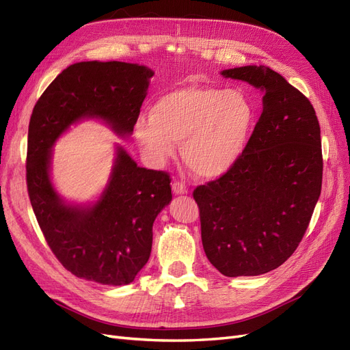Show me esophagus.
I'll use <instances>...</instances> for the list:
<instances>
[{
  "label": "esophagus",
  "mask_w": 350,
  "mask_h": 350,
  "mask_svg": "<svg viewBox=\"0 0 350 350\" xmlns=\"http://www.w3.org/2000/svg\"><path fill=\"white\" fill-rule=\"evenodd\" d=\"M172 189H173V191H174L176 195H186L187 193V187L183 183H180V182H174L172 185Z\"/></svg>",
  "instance_id": "esophagus-1"
}]
</instances>
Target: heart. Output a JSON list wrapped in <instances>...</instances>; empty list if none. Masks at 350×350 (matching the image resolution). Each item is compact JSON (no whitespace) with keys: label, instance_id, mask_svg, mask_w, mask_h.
<instances>
[{"label":"heart","instance_id":"1","mask_svg":"<svg viewBox=\"0 0 350 350\" xmlns=\"http://www.w3.org/2000/svg\"><path fill=\"white\" fill-rule=\"evenodd\" d=\"M257 119L252 98L240 90L187 85L155 100L150 119L135 137L151 159L164 163L182 144V159L200 178H218L241 160Z\"/></svg>","mask_w":350,"mask_h":350}]
</instances>
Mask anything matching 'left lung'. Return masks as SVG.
<instances>
[{"label":"left lung","mask_w":350,"mask_h":350,"mask_svg":"<svg viewBox=\"0 0 350 350\" xmlns=\"http://www.w3.org/2000/svg\"><path fill=\"white\" fill-rule=\"evenodd\" d=\"M260 88L263 111L241 160L193 190L208 260L228 278L257 276L297 250L321 193L319 119L310 100L267 66L224 70Z\"/></svg>","instance_id":"1"}]
</instances>
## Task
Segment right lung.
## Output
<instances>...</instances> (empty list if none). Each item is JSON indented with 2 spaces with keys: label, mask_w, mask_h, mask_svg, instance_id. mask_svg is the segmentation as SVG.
Instances as JSON below:
<instances>
[{
  "label": "right lung",
  "mask_w": 350,
  "mask_h": 350,
  "mask_svg": "<svg viewBox=\"0 0 350 350\" xmlns=\"http://www.w3.org/2000/svg\"><path fill=\"white\" fill-rule=\"evenodd\" d=\"M152 75L138 64L78 62L55 78L33 109L26 160L30 204L52 253L77 278L131 284L150 258L152 224L172 202V178L138 167L118 146L109 183L96 204L68 205L51 182L52 146L83 119H101L128 137Z\"/></svg>",
  "instance_id": "right-lung-1"
}]
</instances>
